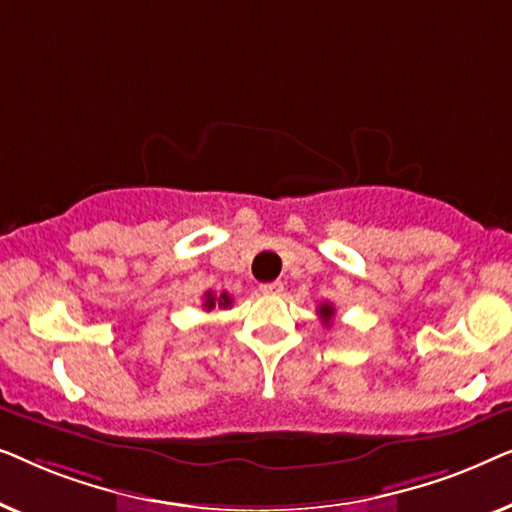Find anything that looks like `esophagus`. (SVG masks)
<instances>
[{
  "label": "esophagus",
  "mask_w": 512,
  "mask_h": 512,
  "mask_svg": "<svg viewBox=\"0 0 512 512\" xmlns=\"http://www.w3.org/2000/svg\"><path fill=\"white\" fill-rule=\"evenodd\" d=\"M284 291V284L282 282H268V284H261V293L265 296H279V293Z\"/></svg>",
  "instance_id": "34e87169"
}]
</instances>
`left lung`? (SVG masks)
<instances>
[{
	"label": "left lung",
	"instance_id": "8db88e82",
	"mask_svg": "<svg viewBox=\"0 0 512 512\" xmlns=\"http://www.w3.org/2000/svg\"><path fill=\"white\" fill-rule=\"evenodd\" d=\"M333 312H335V310H333V307H331V305H328V303H324V305H321V307H319V314H321V317H324L326 321L333 317Z\"/></svg>",
	"mask_w": 512,
	"mask_h": 512
}]
</instances>
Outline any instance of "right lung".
I'll use <instances>...</instances> for the list:
<instances>
[{
	"instance_id": "right-lung-1",
	"label": "right lung",
	"mask_w": 512,
	"mask_h": 512,
	"mask_svg": "<svg viewBox=\"0 0 512 512\" xmlns=\"http://www.w3.org/2000/svg\"><path fill=\"white\" fill-rule=\"evenodd\" d=\"M216 305H219V307H230V305H233V298H230L226 291H223L221 296H214L212 291H207V293H205V310H207V312L214 310Z\"/></svg>"
}]
</instances>
